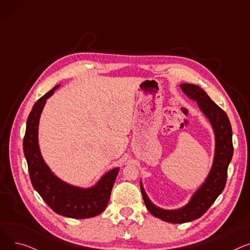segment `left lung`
Masks as SVG:
<instances>
[{
	"mask_svg": "<svg viewBox=\"0 0 250 250\" xmlns=\"http://www.w3.org/2000/svg\"><path fill=\"white\" fill-rule=\"evenodd\" d=\"M179 86L188 98L198 102L200 109L211 123L216 145L211 171L185 207L177 209H164L155 206L148 198L142 181L140 182L143 199L148 211L156 218L176 224L199 219L214 204L226 186L227 170L233 156L232 127L226 112L220 108L200 86L193 84Z\"/></svg>",
	"mask_w": 250,
	"mask_h": 250,
	"instance_id": "1",
	"label": "left lung"
}]
</instances>
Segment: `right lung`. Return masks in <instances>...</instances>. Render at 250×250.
Wrapping results in <instances>:
<instances>
[{"label": "right lung", "instance_id": "obj_1", "mask_svg": "<svg viewBox=\"0 0 250 250\" xmlns=\"http://www.w3.org/2000/svg\"><path fill=\"white\" fill-rule=\"evenodd\" d=\"M59 87L60 85L55 86L35 102L26 124L23 151L30 180L34 189L57 214L73 219L92 218L101 214L107 207L120 168L109 170L94 187L89 188L71 186L51 172L39 150L38 125L46 99Z\"/></svg>", "mask_w": 250, "mask_h": 250}]
</instances>
